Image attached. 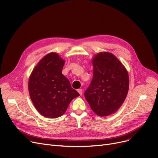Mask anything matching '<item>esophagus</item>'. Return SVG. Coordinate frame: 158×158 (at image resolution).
<instances>
[{
    "label": "esophagus",
    "mask_w": 158,
    "mask_h": 158,
    "mask_svg": "<svg viewBox=\"0 0 158 158\" xmlns=\"http://www.w3.org/2000/svg\"><path fill=\"white\" fill-rule=\"evenodd\" d=\"M77 91L80 95H82V89H77Z\"/></svg>",
    "instance_id": "obj_1"
}]
</instances>
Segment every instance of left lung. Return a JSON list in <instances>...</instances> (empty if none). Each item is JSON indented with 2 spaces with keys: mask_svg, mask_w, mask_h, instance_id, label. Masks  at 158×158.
Returning a JSON list of instances; mask_svg holds the SVG:
<instances>
[{
  "mask_svg": "<svg viewBox=\"0 0 158 158\" xmlns=\"http://www.w3.org/2000/svg\"><path fill=\"white\" fill-rule=\"evenodd\" d=\"M93 78L84 93L91 109L99 117L117 112L127 98L128 71L111 52H100L92 59Z\"/></svg>",
  "mask_w": 158,
  "mask_h": 158,
  "instance_id": "left-lung-1",
  "label": "left lung"
}]
</instances>
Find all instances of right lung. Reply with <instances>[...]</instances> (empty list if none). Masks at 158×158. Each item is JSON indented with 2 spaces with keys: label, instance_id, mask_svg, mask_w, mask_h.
Instances as JSON below:
<instances>
[{
  "label": "right lung",
  "instance_id": "right-lung-1",
  "mask_svg": "<svg viewBox=\"0 0 158 158\" xmlns=\"http://www.w3.org/2000/svg\"><path fill=\"white\" fill-rule=\"evenodd\" d=\"M65 60L55 52L45 55L33 69L28 90L37 111L47 118L63 115L70 102L80 94L62 74Z\"/></svg>",
  "mask_w": 158,
  "mask_h": 158
}]
</instances>
